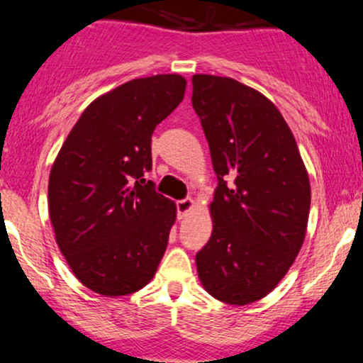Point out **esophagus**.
Returning a JSON list of instances; mask_svg holds the SVG:
<instances>
[{
  "label": "esophagus",
  "instance_id": "1",
  "mask_svg": "<svg viewBox=\"0 0 363 363\" xmlns=\"http://www.w3.org/2000/svg\"><path fill=\"white\" fill-rule=\"evenodd\" d=\"M176 206H177V213H179V216H184L187 211L191 210V208L194 206V201L191 198H184V199H179V201L176 203Z\"/></svg>",
  "mask_w": 363,
  "mask_h": 363
}]
</instances>
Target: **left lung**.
<instances>
[{"label": "left lung", "mask_w": 363, "mask_h": 363, "mask_svg": "<svg viewBox=\"0 0 363 363\" xmlns=\"http://www.w3.org/2000/svg\"><path fill=\"white\" fill-rule=\"evenodd\" d=\"M191 101L218 179L213 232L196 254V268L208 294L245 306L268 295L301 251L309 176L289 124L257 90L194 74Z\"/></svg>", "instance_id": "8db88e82"}]
</instances>
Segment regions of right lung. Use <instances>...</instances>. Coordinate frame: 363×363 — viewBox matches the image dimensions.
I'll return each mask as SVG.
<instances>
[{"instance_id": "right-lung-1", "label": "right lung", "mask_w": 363, "mask_h": 363, "mask_svg": "<svg viewBox=\"0 0 363 363\" xmlns=\"http://www.w3.org/2000/svg\"><path fill=\"white\" fill-rule=\"evenodd\" d=\"M181 74L138 78L95 99L49 176L56 242L86 289L121 297L155 274L176 205L147 182L152 135L184 97Z\"/></svg>"}]
</instances>
